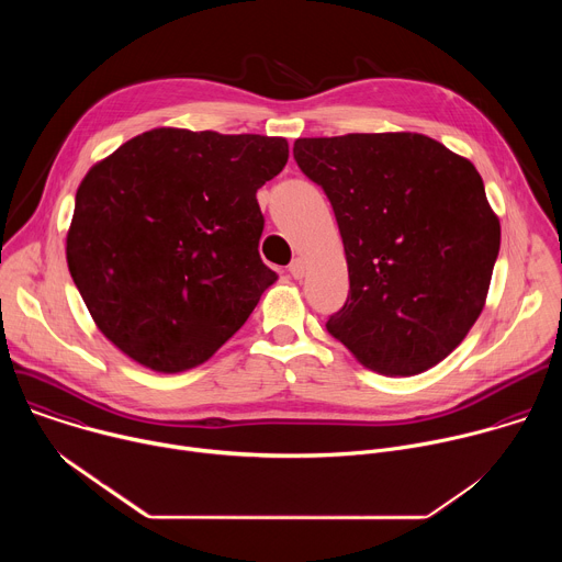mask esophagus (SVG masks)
<instances>
[{
	"mask_svg": "<svg viewBox=\"0 0 562 562\" xmlns=\"http://www.w3.org/2000/svg\"><path fill=\"white\" fill-rule=\"evenodd\" d=\"M289 273L295 278V280H302L304 273H306V262L302 258H295L291 265H289Z\"/></svg>",
	"mask_w": 562,
	"mask_h": 562,
	"instance_id": "34e87169",
	"label": "esophagus"
}]
</instances>
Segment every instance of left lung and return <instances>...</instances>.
Instances as JSON below:
<instances>
[{"label": "left lung", "instance_id": "left-lung-1", "mask_svg": "<svg viewBox=\"0 0 562 562\" xmlns=\"http://www.w3.org/2000/svg\"><path fill=\"white\" fill-rule=\"evenodd\" d=\"M293 157L325 189L349 295L327 331L384 375L445 360L483 313L501 220L467 157L423 133L300 137Z\"/></svg>", "mask_w": 562, "mask_h": 562}]
</instances>
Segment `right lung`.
Wrapping results in <instances>:
<instances>
[{
  "mask_svg": "<svg viewBox=\"0 0 562 562\" xmlns=\"http://www.w3.org/2000/svg\"><path fill=\"white\" fill-rule=\"evenodd\" d=\"M269 135L150 128L85 176L68 271L98 329L159 373L206 362L278 280L258 254V189L286 165Z\"/></svg>",
  "mask_w": 562,
  "mask_h": 562,
  "instance_id": "obj_1",
  "label": "right lung"
}]
</instances>
